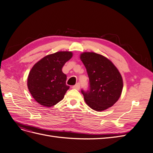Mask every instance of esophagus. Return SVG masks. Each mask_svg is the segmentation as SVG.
Wrapping results in <instances>:
<instances>
[{
  "mask_svg": "<svg viewBox=\"0 0 153 153\" xmlns=\"http://www.w3.org/2000/svg\"><path fill=\"white\" fill-rule=\"evenodd\" d=\"M72 88H73V89H74L79 90V89H80V84H79V83H78V84H76V85H73V86L72 87Z\"/></svg>",
  "mask_w": 153,
  "mask_h": 153,
  "instance_id": "obj_1",
  "label": "esophagus"
}]
</instances>
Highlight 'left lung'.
<instances>
[{"instance_id":"obj_1","label":"left lung","mask_w":153,"mask_h":153,"mask_svg":"<svg viewBox=\"0 0 153 153\" xmlns=\"http://www.w3.org/2000/svg\"><path fill=\"white\" fill-rule=\"evenodd\" d=\"M80 58L89 79V90H82L87 105L99 112L112 106L123 88V78L117 68L108 59L94 52H84Z\"/></svg>"}]
</instances>
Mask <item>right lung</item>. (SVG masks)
I'll return each instance as SVG.
<instances>
[{
	"instance_id": "add662e5",
	"label": "right lung",
	"mask_w": 153,
	"mask_h": 153,
	"mask_svg": "<svg viewBox=\"0 0 153 153\" xmlns=\"http://www.w3.org/2000/svg\"><path fill=\"white\" fill-rule=\"evenodd\" d=\"M73 57L68 51H60L41 59L32 68L27 78V87L39 104L51 107L61 101L69 86L62 69Z\"/></svg>"
}]
</instances>
